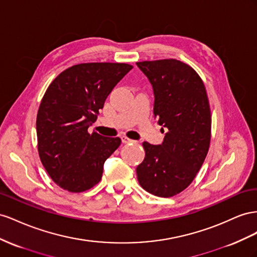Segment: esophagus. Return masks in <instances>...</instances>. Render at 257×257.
<instances>
[{
    "label": "esophagus",
    "mask_w": 257,
    "mask_h": 257,
    "mask_svg": "<svg viewBox=\"0 0 257 257\" xmlns=\"http://www.w3.org/2000/svg\"><path fill=\"white\" fill-rule=\"evenodd\" d=\"M121 141H122V143H131V142H135L134 140H131V139L127 138L126 136H122V137H121Z\"/></svg>",
    "instance_id": "obj_1"
}]
</instances>
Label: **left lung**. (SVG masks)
Listing matches in <instances>:
<instances>
[{"instance_id": "obj_1", "label": "left lung", "mask_w": 257, "mask_h": 257, "mask_svg": "<svg viewBox=\"0 0 257 257\" xmlns=\"http://www.w3.org/2000/svg\"><path fill=\"white\" fill-rule=\"evenodd\" d=\"M137 65L153 86L154 114L167 130L161 144L143 142L145 158L137 168L138 181L152 195L172 197L190 185L207 157L211 141L207 90L198 73L180 60Z\"/></svg>"}]
</instances>
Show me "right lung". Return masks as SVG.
<instances>
[{"mask_svg":"<svg viewBox=\"0 0 257 257\" xmlns=\"http://www.w3.org/2000/svg\"><path fill=\"white\" fill-rule=\"evenodd\" d=\"M133 68L113 62L75 64L48 86L36 116L38 150L58 186L82 193L100 182L104 161L121 140L96 131L89 134L88 128L97 120L113 88Z\"/></svg>","mask_w":257,"mask_h":257,"instance_id":"1","label":"right lung"}]
</instances>
